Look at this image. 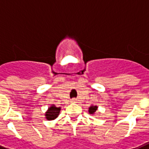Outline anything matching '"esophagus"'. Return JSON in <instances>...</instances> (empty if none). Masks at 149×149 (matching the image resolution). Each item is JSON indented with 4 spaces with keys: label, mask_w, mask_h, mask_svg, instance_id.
Listing matches in <instances>:
<instances>
[{
    "label": "esophagus",
    "mask_w": 149,
    "mask_h": 149,
    "mask_svg": "<svg viewBox=\"0 0 149 149\" xmlns=\"http://www.w3.org/2000/svg\"><path fill=\"white\" fill-rule=\"evenodd\" d=\"M72 103H76V102H77V99H72Z\"/></svg>",
    "instance_id": "34e87169"
}]
</instances>
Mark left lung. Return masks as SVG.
<instances>
[{
	"instance_id": "8db88e82",
	"label": "left lung",
	"mask_w": 149,
	"mask_h": 149,
	"mask_svg": "<svg viewBox=\"0 0 149 149\" xmlns=\"http://www.w3.org/2000/svg\"><path fill=\"white\" fill-rule=\"evenodd\" d=\"M97 109H98V107L97 105H90V107L88 108V113L91 115H93L97 112Z\"/></svg>"
}]
</instances>
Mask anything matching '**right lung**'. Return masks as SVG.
I'll return each instance as SVG.
<instances>
[{
  "label": "right lung",
  "mask_w": 149,
  "mask_h": 149,
  "mask_svg": "<svg viewBox=\"0 0 149 149\" xmlns=\"http://www.w3.org/2000/svg\"><path fill=\"white\" fill-rule=\"evenodd\" d=\"M61 110V107H56L55 104H51V106L49 107L48 110L46 111L45 113V119L47 120H53L56 118H57V116L60 114V112Z\"/></svg>",
  "instance_id": "right-lung-1"
}]
</instances>
